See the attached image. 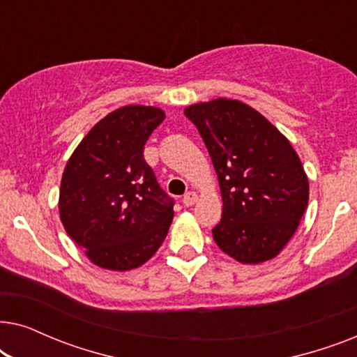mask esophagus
<instances>
[{"label":"esophagus","instance_id":"1","mask_svg":"<svg viewBox=\"0 0 357 357\" xmlns=\"http://www.w3.org/2000/svg\"><path fill=\"white\" fill-rule=\"evenodd\" d=\"M197 199H198V195L197 193L188 192V193L183 195L182 203H183V206H193V204L197 203Z\"/></svg>","mask_w":357,"mask_h":357}]
</instances>
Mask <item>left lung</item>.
<instances>
[{"mask_svg":"<svg viewBox=\"0 0 357 357\" xmlns=\"http://www.w3.org/2000/svg\"><path fill=\"white\" fill-rule=\"evenodd\" d=\"M211 155L222 197L218 247L243 265L282 252L309 204V177L289 139L253 107L219 97L185 107Z\"/></svg>","mask_w":357,"mask_h":357,"instance_id":"obj_1","label":"left lung"}]
</instances>
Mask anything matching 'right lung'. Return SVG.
Returning <instances> with one entry per match:
<instances>
[{"mask_svg":"<svg viewBox=\"0 0 357 357\" xmlns=\"http://www.w3.org/2000/svg\"><path fill=\"white\" fill-rule=\"evenodd\" d=\"M165 112L120 107L92 126L63 170L58 211L63 227L96 266L130 271L158 252L174 203L143 151Z\"/></svg>","mask_w":357,"mask_h":357,"instance_id":"obj_1","label":"right lung"}]
</instances>
